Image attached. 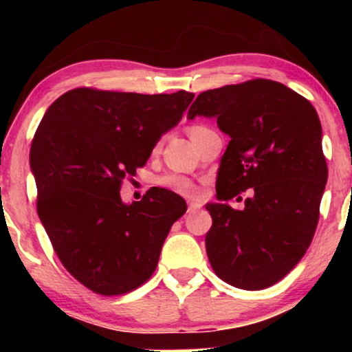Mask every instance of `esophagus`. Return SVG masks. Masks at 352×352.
<instances>
[{
    "mask_svg": "<svg viewBox=\"0 0 352 352\" xmlns=\"http://www.w3.org/2000/svg\"><path fill=\"white\" fill-rule=\"evenodd\" d=\"M201 205L199 204V201H188V213H193L197 212V210H200Z\"/></svg>",
    "mask_w": 352,
    "mask_h": 352,
    "instance_id": "1",
    "label": "esophagus"
}]
</instances>
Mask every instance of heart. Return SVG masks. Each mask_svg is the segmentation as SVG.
I'll return each mask as SVG.
<instances>
[{"mask_svg":"<svg viewBox=\"0 0 352 352\" xmlns=\"http://www.w3.org/2000/svg\"><path fill=\"white\" fill-rule=\"evenodd\" d=\"M201 129H205V127L195 125V127L190 129V135L195 134V132L201 131ZM159 185H160V187H164V188H167V190H172V192L180 193V195H185V197L197 195L195 184H193V182L190 180V179H187V177L179 175V173H167V175L160 177Z\"/></svg>","mask_w":352,"mask_h":352,"instance_id":"heart-1","label":"heart"}]
</instances>
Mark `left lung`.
Segmentation results:
<instances>
[{
  "label": "left lung",
  "mask_w": 352,
  "mask_h": 352,
  "mask_svg": "<svg viewBox=\"0 0 352 352\" xmlns=\"http://www.w3.org/2000/svg\"><path fill=\"white\" fill-rule=\"evenodd\" d=\"M197 116L217 119L230 137L217 175L220 201L207 204L210 265L235 288H268L298 265L316 232L328 182L316 109L280 82L253 79L201 92L187 119ZM248 188L245 208H230Z\"/></svg>",
  "instance_id": "left-lung-1"
}]
</instances>
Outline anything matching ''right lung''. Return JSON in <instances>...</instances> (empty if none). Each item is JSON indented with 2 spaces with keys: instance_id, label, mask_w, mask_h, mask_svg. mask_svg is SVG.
I'll return each instance as SVG.
<instances>
[{
  "instance_id": "add662e5",
  "label": "right lung",
  "mask_w": 352,
  "mask_h": 352,
  "mask_svg": "<svg viewBox=\"0 0 352 352\" xmlns=\"http://www.w3.org/2000/svg\"><path fill=\"white\" fill-rule=\"evenodd\" d=\"M192 99L187 91L79 87L44 114L30 152L38 215L64 268L94 293L124 294L147 281L172 225L187 212L180 195L159 187L124 204L120 184L144 167Z\"/></svg>"
}]
</instances>
